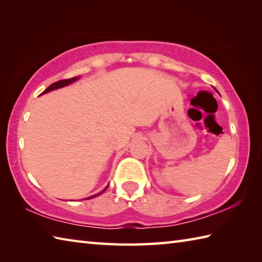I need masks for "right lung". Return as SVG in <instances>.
I'll use <instances>...</instances> for the list:
<instances>
[{
	"mask_svg": "<svg viewBox=\"0 0 262 262\" xmlns=\"http://www.w3.org/2000/svg\"><path fill=\"white\" fill-rule=\"evenodd\" d=\"M76 80H79V77H72V79H66V80H59V81H57V82H54L53 84H51L49 85L45 91H43L41 94H43V93H47V92H49V91H53V90H56V89H59V88H63V86H65V85H69V84H71V83H73L74 81H76ZM108 188V187H107ZM105 188V189H107ZM105 189L103 191H105ZM103 191H101V192H99V193H97V194H94V196H91V197H89V199H91V198H94V197H97V196H99V194H101Z\"/></svg>",
	"mask_w": 262,
	"mask_h": 262,
	"instance_id": "right-lung-1",
	"label": "right lung"
}]
</instances>
